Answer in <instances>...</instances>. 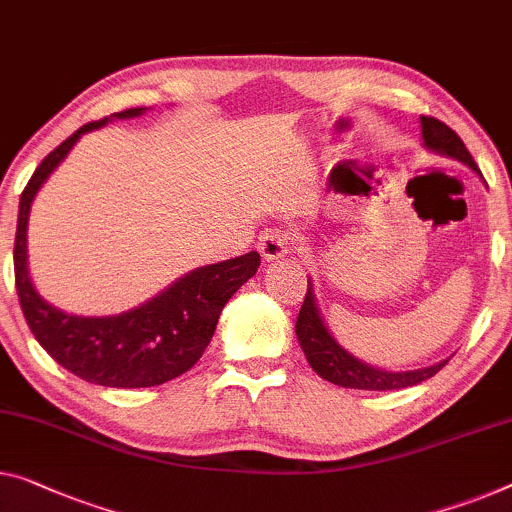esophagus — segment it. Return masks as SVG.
Instances as JSON below:
<instances>
[{
    "label": "esophagus",
    "instance_id": "obj_1",
    "mask_svg": "<svg viewBox=\"0 0 512 512\" xmlns=\"http://www.w3.org/2000/svg\"><path fill=\"white\" fill-rule=\"evenodd\" d=\"M259 255H262L266 262H273V259L285 257L289 250L294 248V239L282 230H266L257 241Z\"/></svg>",
    "mask_w": 512,
    "mask_h": 512
}]
</instances>
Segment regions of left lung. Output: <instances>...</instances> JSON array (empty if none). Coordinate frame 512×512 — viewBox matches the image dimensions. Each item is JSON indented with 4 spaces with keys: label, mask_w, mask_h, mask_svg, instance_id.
Returning a JSON list of instances; mask_svg holds the SVG:
<instances>
[{
    "label": "left lung",
    "mask_w": 512,
    "mask_h": 512,
    "mask_svg": "<svg viewBox=\"0 0 512 512\" xmlns=\"http://www.w3.org/2000/svg\"><path fill=\"white\" fill-rule=\"evenodd\" d=\"M421 128L423 144L427 149L437 151L441 156L462 160L464 165H469L471 170L480 174L478 165L469 154V149L464 147L460 135H457L453 128H448L444 121L434 117H421ZM296 338H299V345L305 358H308L310 368L315 370L319 377L331 381V384L345 388H361V391H398V388L416 386L421 384V381L437 375V372L448 363L441 361L437 365H430V368L409 372H386L375 368V365L358 361V358L349 354L347 349H342L329 333V329H326L324 319L317 310L312 285H308L299 319H296Z\"/></svg>",
    "instance_id": "8db88e82"
}]
</instances>
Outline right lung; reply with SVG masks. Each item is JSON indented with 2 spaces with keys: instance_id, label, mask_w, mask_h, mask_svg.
I'll use <instances>...</instances> for the list:
<instances>
[{
  "instance_id": "obj_1",
  "label": "right lung",
  "mask_w": 512,
  "mask_h": 512,
  "mask_svg": "<svg viewBox=\"0 0 512 512\" xmlns=\"http://www.w3.org/2000/svg\"><path fill=\"white\" fill-rule=\"evenodd\" d=\"M144 108L112 114L117 119L140 117ZM110 117L91 121L66 137L41 160L20 195L13 266L22 315L45 352L98 386L147 388L188 372L200 361L213 338L218 317L236 289L259 269V253H246L227 262L200 266L172 282L165 292L140 308L114 317H78L57 310L41 299L27 271V220L38 188L68 156L82 135L105 126Z\"/></svg>"
}]
</instances>
